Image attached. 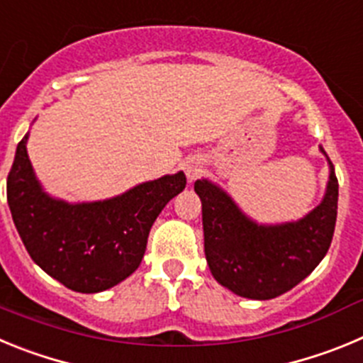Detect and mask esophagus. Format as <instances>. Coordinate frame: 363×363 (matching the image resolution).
Returning <instances> with one entry per match:
<instances>
[{
    "label": "esophagus",
    "instance_id": "34e87169",
    "mask_svg": "<svg viewBox=\"0 0 363 363\" xmlns=\"http://www.w3.org/2000/svg\"><path fill=\"white\" fill-rule=\"evenodd\" d=\"M184 172H186V175H188L189 182L201 177V174H202L201 159H189V161H186L184 162Z\"/></svg>",
    "mask_w": 363,
    "mask_h": 363
}]
</instances>
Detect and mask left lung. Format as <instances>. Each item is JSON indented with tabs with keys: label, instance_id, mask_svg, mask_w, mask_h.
<instances>
[{
	"label": "left lung",
	"instance_id": "8db88e82",
	"mask_svg": "<svg viewBox=\"0 0 363 363\" xmlns=\"http://www.w3.org/2000/svg\"><path fill=\"white\" fill-rule=\"evenodd\" d=\"M322 153L325 155L324 150ZM195 191L202 201L208 266L215 280L235 295L269 300L289 291L318 266L331 246L338 210V179L331 161L324 199L296 222L257 224L224 189L206 179L195 182Z\"/></svg>",
	"mask_w": 363,
	"mask_h": 363
}]
</instances>
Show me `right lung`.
Segmentation results:
<instances>
[{"label": "right lung", "mask_w": 363, "mask_h": 363, "mask_svg": "<svg viewBox=\"0 0 363 363\" xmlns=\"http://www.w3.org/2000/svg\"><path fill=\"white\" fill-rule=\"evenodd\" d=\"M27 139L28 133L16 150L6 201L32 260L79 293L104 291L132 275L145 257L152 224L186 188V175H164L106 201L68 204L43 191Z\"/></svg>", "instance_id": "add662e5"}]
</instances>
